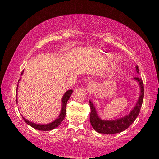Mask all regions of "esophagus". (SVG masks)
Returning <instances> with one entry per match:
<instances>
[{"label":"esophagus","instance_id":"obj_1","mask_svg":"<svg viewBox=\"0 0 159 159\" xmlns=\"http://www.w3.org/2000/svg\"><path fill=\"white\" fill-rule=\"evenodd\" d=\"M88 87L90 88V89H92V88L94 87V83L93 82H90L88 83Z\"/></svg>","mask_w":159,"mask_h":159}]
</instances>
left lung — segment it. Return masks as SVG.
Segmentation results:
<instances>
[{"label": "left lung", "instance_id": "left-lung-1", "mask_svg": "<svg viewBox=\"0 0 159 159\" xmlns=\"http://www.w3.org/2000/svg\"><path fill=\"white\" fill-rule=\"evenodd\" d=\"M136 71L137 73L139 74L138 66H136ZM134 79H135L139 83L141 89L140 96H139L138 103L134 107V108L132 110L130 114L125 117L115 120H101L97 114L95 107L93 106L92 102L90 101V107L91 110L90 115V123L94 130L98 132V133L103 134H115L120 133V132L126 130L135 120L136 118L139 115V111H140L142 102H143L144 90V83L142 82V79L139 77H134Z\"/></svg>", "mask_w": 159, "mask_h": 159}]
</instances>
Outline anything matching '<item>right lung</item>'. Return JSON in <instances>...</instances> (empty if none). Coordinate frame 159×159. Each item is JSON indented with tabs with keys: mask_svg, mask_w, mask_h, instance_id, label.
<instances>
[{
	"mask_svg": "<svg viewBox=\"0 0 159 159\" xmlns=\"http://www.w3.org/2000/svg\"><path fill=\"white\" fill-rule=\"evenodd\" d=\"M23 74V71L21 72V74ZM17 87H18V85L17 86ZM72 93H73V90H70L67 91V92L65 94H64V95L63 96V98H62V108H61V113H60V116H59V117L55 120H54L53 122L49 123V124H45V125L36 124V123H34L32 122L29 121V120L25 119V118L22 116L24 120H25V121L26 123H27L28 125L31 126L32 128L36 129V130H39L48 131V130H53L54 128L58 127V126L60 125V123L62 122V120H64V117H65L66 109V103L69 99L70 97H71ZM16 102H17V99H16Z\"/></svg>",
	"mask_w": 159,
	"mask_h": 159,
	"instance_id": "obj_1",
	"label": "right lung"
}]
</instances>
